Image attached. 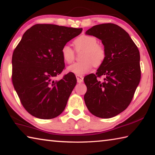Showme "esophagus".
I'll return each mask as SVG.
<instances>
[{"instance_id":"obj_1","label":"esophagus","mask_w":155,"mask_h":155,"mask_svg":"<svg viewBox=\"0 0 155 155\" xmlns=\"http://www.w3.org/2000/svg\"><path fill=\"white\" fill-rule=\"evenodd\" d=\"M76 78H77V82H78V83H83V77H82V76H81V75H76Z\"/></svg>"}]
</instances>
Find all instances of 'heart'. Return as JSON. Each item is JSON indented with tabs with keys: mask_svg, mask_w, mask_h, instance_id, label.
<instances>
[{
	"mask_svg": "<svg viewBox=\"0 0 155 155\" xmlns=\"http://www.w3.org/2000/svg\"><path fill=\"white\" fill-rule=\"evenodd\" d=\"M76 50H83L80 62L75 63L68 67V71L77 75H83L90 72L92 68L99 67L103 64L106 57L104 47L98 43L96 37L82 35L74 41ZM61 57L66 64H71L74 59V52L69 46L65 45L61 48Z\"/></svg>",
	"mask_w": 155,
	"mask_h": 155,
	"instance_id": "b5f03b06",
	"label": "heart"
}]
</instances>
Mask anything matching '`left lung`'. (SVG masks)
Here are the masks:
<instances>
[{
	"label": "left lung",
	"instance_id": "8db88e82",
	"mask_svg": "<svg viewBox=\"0 0 155 155\" xmlns=\"http://www.w3.org/2000/svg\"><path fill=\"white\" fill-rule=\"evenodd\" d=\"M85 34L102 41L106 57L96 74L84 78V100L91 114L110 118L124 111L133 98L141 78L140 51L128 33L117 25L94 26Z\"/></svg>",
	"mask_w": 155,
	"mask_h": 155
}]
</instances>
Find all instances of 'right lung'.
<instances>
[{
	"mask_svg": "<svg viewBox=\"0 0 155 155\" xmlns=\"http://www.w3.org/2000/svg\"><path fill=\"white\" fill-rule=\"evenodd\" d=\"M83 28L38 24L23 35L12 55V82L24 108L33 116L52 119L64 111L77 84L72 72L55 77L65 68L61 48Z\"/></svg>",
	"mask_w": 155,
	"mask_h": 155,
	"instance_id": "add662e5",
	"label": "right lung"
}]
</instances>
